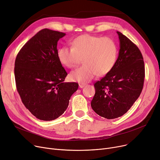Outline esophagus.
<instances>
[{"label": "esophagus", "mask_w": 160, "mask_h": 160, "mask_svg": "<svg viewBox=\"0 0 160 160\" xmlns=\"http://www.w3.org/2000/svg\"><path fill=\"white\" fill-rule=\"evenodd\" d=\"M79 88H82L85 87V84H83V83H80V84L79 85Z\"/></svg>", "instance_id": "1"}]
</instances>
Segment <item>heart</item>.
<instances>
[{
	"label": "heart",
	"instance_id": "obj_1",
	"mask_svg": "<svg viewBox=\"0 0 160 160\" xmlns=\"http://www.w3.org/2000/svg\"><path fill=\"white\" fill-rule=\"evenodd\" d=\"M117 56L118 47L112 39L90 34L78 36L71 48L63 46L57 52L59 62L69 68L75 67L82 58L84 64L70 75L72 80L79 82H87L97 74L107 75L115 66Z\"/></svg>",
	"mask_w": 160,
	"mask_h": 160
}]
</instances>
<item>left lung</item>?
<instances>
[{"mask_svg": "<svg viewBox=\"0 0 160 160\" xmlns=\"http://www.w3.org/2000/svg\"><path fill=\"white\" fill-rule=\"evenodd\" d=\"M120 41L118 57L112 70L96 82L91 107L107 119L118 118L130 109L139 97L144 80L141 52L130 39L117 31Z\"/></svg>", "mask_w": 160, "mask_h": 160, "instance_id": "left-lung-1", "label": "left lung"}]
</instances>
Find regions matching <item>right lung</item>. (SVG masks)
Here are the masks:
<instances>
[{
	"instance_id": "1",
	"label": "right lung",
	"mask_w": 160,
	"mask_h": 160,
	"mask_svg": "<svg viewBox=\"0 0 160 160\" xmlns=\"http://www.w3.org/2000/svg\"><path fill=\"white\" fill-rule=\"evenodd\" d=\"M65 33L41 30L22 47L15 61L16 88L22 103L32 115L50 121L62 115L77 82H65L68 75L57 57V43Z\"/></svg>"
}]
</instances>
